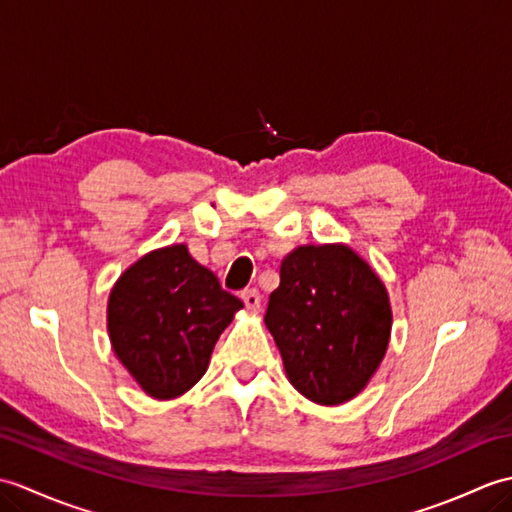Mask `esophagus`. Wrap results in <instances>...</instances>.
Masks as SVG:
<instances>
[{
  "instance_id": "34e87169",
  "label": "esophagus",
  "mask_w": 512,
  "mask_h": 512,
  "mask_svg": "<svg viewBox=\"0 0 512 512\" xmlns=\"http://www.w3.org/2000/svg\"><path fill=\"white\" fill-rule=\"evenodd\" d=\"M242 301L248 312H257L259 306H262V295H259V290H246L242 295Z\"/></svg>"
}]
</instances>
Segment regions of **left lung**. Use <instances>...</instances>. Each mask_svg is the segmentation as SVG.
<instances>
[{"mask_svg": "<svg viewBox=\"0 0 512 512\" xmlns=\"http://www.w3.org/2000/svg\"><path fill=\"white\" fill-rule=\"evenodd\" d=\"M264 321L292 387L317 405H341L383 361L391 306L383 281L350 246H299L281 262Z\"/></svg>", "mask_w": 512, "mask_h": 512, "instance_id": "left-lung-1", "label": "left lung"}]
</instances>
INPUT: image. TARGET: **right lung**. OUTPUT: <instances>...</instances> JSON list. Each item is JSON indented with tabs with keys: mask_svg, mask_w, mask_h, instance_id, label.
Wrapping results in <instances>:
<instances>
[{
	"mask_svg": "<svg viewBox=\"0 0 512 512\" xmlns=\"http://www.w3.org/2000/svg\"><path fill=\"white\" fill-rule=\"evenodd\" d=\"M244 303L222 290L184 244L151 250L107 301L114 354L145 394L176 398L204 376L220 334Z\"/></svg>",
	"mask_w": 512,
	"mask_h": 512,
	"instance_id": "obj_1",
	"label": "right lung"
}]
</instances>
